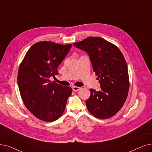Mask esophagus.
Instances as JSON below:
<instances>
[{
  "mask_svg": "<svg viewBox=\"0 0 152 152\" xmlns=\"http://www.w3.org/2000/svg\"><path fill=\"white\" fill-rule=\"evenodd\" d=\"M72 91H77L80 89H81V88L80 87H77V86H72Z\"/></svg>",
  "mask_w": 152,
  "mask_h": 152,
  "instance_id": "esophagus-1",
  "label": "esophagus"
}]
</instances>
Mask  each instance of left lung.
Masks as SVG:
<instances>
[{
	"label": "left lung",
	"mask_w": 152,
	"mask_h": 152,
	"mask_svg": "<svg viewBox=\"0 0 152 152\" xmlns=\"http://www.w3.org/2000/svg\"><path fill=\"white\" fill-rule=\"evenodd\" d=\"M88 53L101 90L91 89L86 101L89 113L105 119L115 115L127 99L129 90L127 64L117 47L104 38L89 37L73 44Z\"/></svg>",
	"instance_id": "8db88e82"
}]
</instances>
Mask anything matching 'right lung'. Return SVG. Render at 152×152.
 Returning a JSON list of instances; mask_svg holds the SVG:
<instances>
[{
    "label": "right lung",
    "instance_id": "add662e5",
    "mask_svg": "<svg viewBox=\"0 0 152 152\" xmlns=\"http://www.w3.org/2000/svg\"><path fill=\"white\" fill-rule=\"evenodd\" d=\"M71 47V44L37 42L28 50L19 66L17 81L23 104L43 121L53 122L60 118L71 95L70 87L50 80L58 75V66Z\"/></svg>",
    "mask_w": 152,
    "mask_h": 152
}]
</instances>
